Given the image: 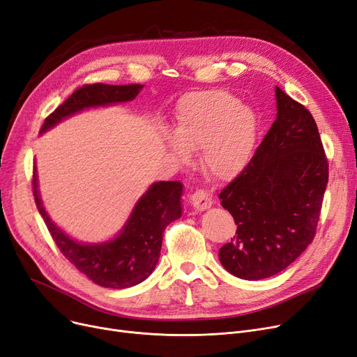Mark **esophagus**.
Listing matches in <instances>:
<instances>
[{
	"instance_id": "esophagus-1",
	"label": "esophagus",
	"mask_w": 357,
	"mask_h": 357,
	"mask_svg": "<svg viewBox=\"0 0 357 357\" xmlns=\"http://www.w3.org/2000/svg\"><path fill=\"white\" fill-rule=\"evenodd\" d=\"M190 201H191V206L197 211H204V210L210 208L213 204L210 194H207L206 191H195L194 194L190 195Z\"/></svg>"
}]
</instances>
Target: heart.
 <instances>
[{
  "mask_svg": "<svg viewBox=\"0 0 357 357\" xmlns=\"http://www.w3.org/2000/svg\"><path fill=\"white\" fill-rule=\"evenodd\" d=\"M258 132L259 119L252 106L226 90L213 89L188 93L179 100L175 135H169L166 143L179 163L190 160V151L201 150L206 172L230 181L251 163Z\"/></svg>",
  "mask_w": 357,
  "mask_h": 357,
  "instance_id": "obj_1",
  "label": "heart"
}]
</instances>
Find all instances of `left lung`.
Segmentation results:
<instances>
[{"instance_id":"left-lung-1","label":"left lung","mask_w":357,"mask_h":357,"mask_svg":"<svg viewBox=\"0 0 357 357\" xmlns=\"http://www.w3.org/2000/svg\"><path fill=\"white\" fill-rule=\"evenodd\" d=\"M277 118L251 163L220 192L236 236L219 251L222 266L243 280L287 268L314 241L328 162L315 119L275 87Z\"/></svg>"}]
</instances>
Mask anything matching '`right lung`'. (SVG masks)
Masks as SVG:
<instances>
[{
  "instance_id": "1",
  "label": "right lung",
  "mask_w": 357,
  "mask_h": 357,
  "mask_svg": "<svg viewBox=\"0 0 357 357\" xmlns=\"http://www.w3.org/2000/svg\"><path fill=\"white\" fill-rule=\"evenodd\" d=\"M143 87V84L114 86L96 83L77 89L45 119L40 135L89 107L134 100ZM182 183L178 181L151 183L137 201L128 220L115 238L99 243H83L68 236L46 213L39 194L36 165L33 167L35 203L59 251L93 283L109 289L132 287L144 282L156 268L163 231L169 223L182 215Z\"/></svg>"
}]
</instances>
